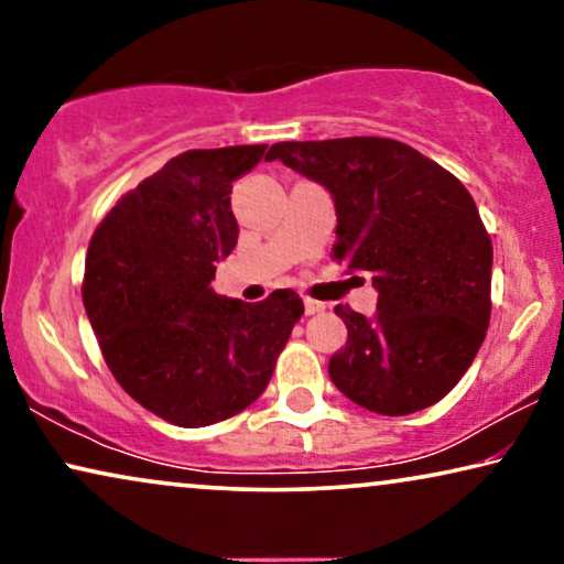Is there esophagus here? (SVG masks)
Segmentation results:
<instances>
[{
	"instance_id": "34e87169",
	"label": "esophagus",
	"mask_w": 564,
	"mask_h": 564,
	"mask_svg": "<svg viewBox=\"0 0 564 564\" xmlns=\"http://www.w3.org/2000/svg\"><path fill=\"white\" fill-rule=\"evenodd\" d=\"M323 303H318V300H313V297H305V315H315V313H321L323 311Z\"/></svg>"
}]
</instances>
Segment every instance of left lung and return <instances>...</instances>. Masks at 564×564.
Wrapping results in <instances>:
<instances>
[{"label":"left lung","mask_w":564,"mask_h":564,"mask_svg":"<svg viewBox=\"0 0 564 564\" xmlns=\"http://www.w3.org/2000/svg\"><path fill=\"white\" fill-rule=\"evenodd\" d=\"M323 184L336 205L334 257L369 272L377 313L336 305L349 338L328 375L380 415L434 405L462 380L490 323L492 243L457 176L392 138L274 143L267 161Z\"/></svg>","instance_id":"left-lung-1"}]
</instances>
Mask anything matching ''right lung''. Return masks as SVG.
Segmentation results:
<instances>
[{
  "label": "right lung",
  "instance_id": "add662e5",
  "mask_svg": "<svg viewBox=\"0 0 564 564\" xmlns=\"http://www.w3.org/2000/svg\"><path fill=\"white\" fill-rule=\"evenodd\" d=\"M264 151H184L122 195L91 236L82 297L107 367L176 426H210L249 408L303 315L292 290L243 303L210 288L238 241L234 182Z\"/></svg>",
  "mask_w": 564,
  "mask_h": 564
}]
</instances>
